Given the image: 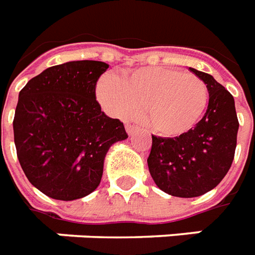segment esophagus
Here are the masks:
<instances>
[{
    "instance_id": "34e87169",
    "label": "esophagus",
    "mask_w": 255,
    "mask_h": 255,
    "mask_svg": "<svg viewBox=\"0 0 255 255\" xmlns=\"http://www.w3.org/2000/svg\"><path fill=\"white\" fill-rule=\"evenodd\" d=\"M136 129H137V127H135V126H132V124H127L126 126V131H127V133L129 136H132L133 133L136 132Z\"/></svg>"
}]
</instances>
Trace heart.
Listing matches in <instances>:
<instances>
[{"instance_id": "1", "label": "heart", "mask_w": 255, "mask_h": 255, "mask_svg": "<svg viewBox=\"0 0 255 255\" xmlns=\"http://www.w3.org/2000/svg\"><path fill=\"white\" fill-rule=\"evenodd\" d=\"M110 115L129 119L143 110L149 129L166 137L191 131L206 112L209 89L201 77L166 67H145L120 77L104 76L96 88Z\"/></svg>"}]
</instances>
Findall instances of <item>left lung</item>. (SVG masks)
<instances>
[{"label":"left lung","mask_w":255,"mask_h":255,"mask_svg":"<svg viewBox=\"0 0 255 255\" xmlns=\"http://www.w3.org/2000/svg\"><path fill=\"white\" fill-rule=\"evenodd\" d=\"M188 69L209 89L205 116L182 136H152L147 159L155 184L179 198L201 197L221 183L234 159L240 127L231 93L209 73Z\"/></svg>","instance_id":"left-lung-1"}]
</instances>
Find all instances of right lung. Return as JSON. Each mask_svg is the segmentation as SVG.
I'll list each match as a JSON object with an SVG mask.
<instances>
[{"label": "right lung", "mask_w": 255, "mask_h": 255, "mask_svg": "<svg viewBox=\"0 0 255 255\" xmlns=\"http://www.w3.org/2000/svg\"><path fill=\"white\" fill-rule=\"evenodd\" d=\"M108 67L93 60L54 65L19 92L17 158L29 182L49 198L75 201L95 191L108 149L128 137L123 123L96 102V83Z\"/></svg>", "instance_id": "obj_1"}]
</instances>
